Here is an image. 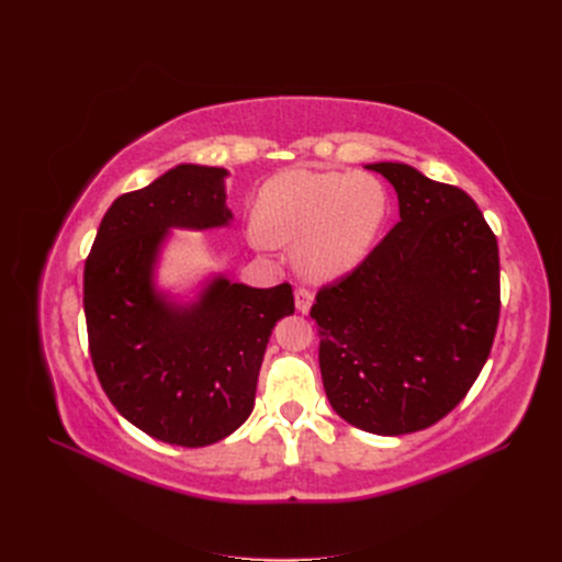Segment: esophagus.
I'll list each match as a JSON object with an SVG mask.
<instances>
[{
    "mask_svg": "<svg viewBox=\"0 0 562 562\" xmlns=\"http://www.w3.org/2000/svg\"><path fill=\"white\" fill-rule=\"evenodd\" d=\"M312 302H314V293L307 291V288H297L295 291V307L300 314H307L312 310Z\"/></svg>",
    "mask_w": 562,
    "mask_h": 562,
    "instance_id": "obj_1",
    "label": "esophagus"
}]
</instances>
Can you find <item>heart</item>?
Returning <instances> with one entry per match:
<instances>
[{
	"label": "heart",
	"instance_id": "heart-1",
	"mask_svg": "<svg viewBox=\"0 0 562 562\" xmlns=\"http://www.w3.org/2000/svg\"><path fill=\"white\" fill-rule=\"evenodd\" d=\"M389 215L382 180L347 171H283L255 203V246H295L302 277L333 281L375 248Z\"/></svg>",
	"mask_w": 562,
	"mask_h": 562
}]
</instances>
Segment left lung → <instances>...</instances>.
I'll return each instance as SVG.
<instances>
[{
  "mask_svg": "<svg viewBox=\"0 0 562 562\" xmlns=\"http://www.w3.org/2000/svg\"><path fill=\"white\" fill-rule=\"evenodd\" d=\"M398 194L401 220L312 307L333 411L351 427L403 436L467 396L499 321V248L475 201L396 161L368 164Z\"/></svg>",
  "mask_w": 562,
  "mask_h": 562,
  "instance_id": "1",
  "label": "left lung"
}]
</instances>
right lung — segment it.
<instances>
[{"label": "right lung", "mask_w": 562, "mask_h": 562, "mask_svg": "<svg viewBox=\"0 0 562 562\" xmlns=\"http://www.w3.org/2000/svg\"><path fill=\"white\" fill-rule=\"evenodd\" d=\"M225 168L180 164L119 196L83 267V314L100 386L133 427L203 448L234 434L255 405L277 321L295 312L291 283L250 288L217 274L192 302L157 288L171 229L232 223Z\"/></svg>", "instance_id": "1"}]
</instances>
